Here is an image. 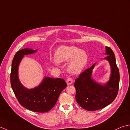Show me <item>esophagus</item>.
Here are the masks:
<instances>
[{
  "mask_svg": "<svg viewBox=\"0 0 130 130\" xmlns=\"http://www.w3.org/2000/svg\"><path fill=\"white\" fill-rule=\"evenodd\" d=\"M66 83H67V85H71V84H72V83H73L72 78H68L67 79V81H66Z\"/></svg>",
  "mask_w": 130,
  "mask_h": 130,
  "instance_id": "34e87169",
  "label": "esophagus"
}]
</instances>
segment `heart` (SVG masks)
Masks as SVG:
<instances>
[{"mask_svg": "<svg viewBox=\"0 0 130 130\" xmlns=\"http://www.w3.org/2000/svg\"><path fill=\"white\" fill-rule=\"evenodd\" d=\"M55 59L58 63L70 61L68 70L73 75L81 73L85 68L88 62V55L83 50L74 46H61L55 53Z\"/></svg>", "mask_w": 130, "mask_h": 130, "instance_id": "heart-1", "label": "heart"}]
</instances>
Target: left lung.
I'll list each match as a JSON object with an SVG mask.
<instances>
[{
  "instance_id": "1",
  "label": "left lung",
  "mask_w": 130,
  "mask_h": 130,
  "mask_svg": "<svg viewBox=\"0 0 130 130\" xmlns=\"http://www.w3.org/2000/svg\"><path fill=\"white\" fill-rule=\"evenodd\" d=\"M104 58L109 62L110 75L109 80L102 84L92 78V70L95 63L87 69L76 78L74 84L76 88V100L81 107L89 111H94L107 107L117 96L120 83V73L116 64L115 55L110 47L105 46Z\"/></svg>"
}]
</instances>
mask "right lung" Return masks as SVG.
<instances>
[{
  "instance_id": "right-lung-1",
  "label": "right lung",
  "mask_w": 130,
  "mask_h": 130,
  "mask_svg": "<svg viewBox=\"0 0 130 130\" xmlns=\"http://www.w3.org/2000/svg\"><path fill=\"white\" fill-rule=\"evenodd\" d=\"M38 50L25 48L16 53L12 63L10 84L20 104L35 112L44 113L50 110L57 103L59 95L67 86L63 79L44 77L38 86L28 89L22 84L18 76V67L26 55Z\"/></svg>"
}]
</instances>
